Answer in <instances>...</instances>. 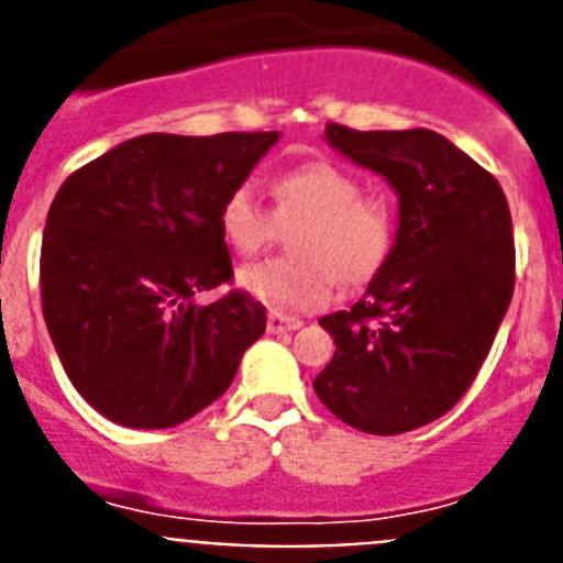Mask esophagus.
<instances>
[{
  "mask_svg": "<svg viewBox=\"0 0 563 563\" xmlns=\"http://www.w3.org/2000/svg\"><path fill=\"white\" fill-rule=\"evenodd\" d=\"M301 324H305L301 318L285 316V312H271V316H267V332H273V335H278V332H292Z\"/></svg>",
  "mask_w": 563,
  "mask_h": 563,
  "instance_id": "esophagus-1",
  "label": "esophagus"
}]
</instances>
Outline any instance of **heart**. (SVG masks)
Returning a JSON list of instances; mask_svg holds the SVG:
<instances>
[{"mask_svg": "<svg viewBox=\"0 0 563 563\" xmlns=\"http://www.w3.org/2000/svg\"><path fill=\"white\" fill-rule=\"evenodd\" d=\"M273 213L247 183L225 194L220 233L239 256H256L290 228V256L267 258L239 273V285L273 310H316L327 305L341 282L363 287L386 267L395 251V208L380 194H363L346 168L312 161L282 172L273 180Z\"/></svg>", "mask_w": 563, "mask_h": 563, "instance_id": "b5f03b06", "label": "heart"}]
</instances>
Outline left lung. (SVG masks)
<instances>
[{
    "instance_id": "1",
    "label": "left lung",
    "mask_w": 563,
    "mask_h": 563,
    "mask_svg": "<svg viewBox=\"0 0 563 563\" xmlns=\"http://www.w3.org/2000/svg\"><path fill=\"white\" fill-rule=\"evenodd\" d=\"M338 152L400 194L389 262L318 324L335 355L312 380L346 426L391 437L451 411L479 375L516 285L514 220L496 177L431 129L327 123Z\"/></svg>"
}]
</instances>
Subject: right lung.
I'll return each mask as SVG.
<instances>
[{"label": "right lung", "instance_id": "right-lung-1", "mask_svg": "<svg viewBox=\"0 0 563 563\" xmlns=\"http://www.w3.org/2000/svg\"><path fill=\"white\" fill-rule=\"evenodd\" d=\"M276 132L141 134L73 172L42 239L44 321L84 400L129 429H172L231 386L267 327L233 282L220 206Z\"/></svg>", "mask_w": 563, "mask_h": 563}]
</instances>
